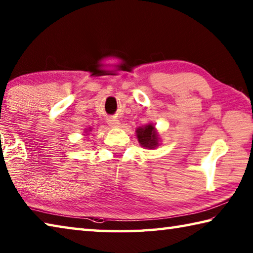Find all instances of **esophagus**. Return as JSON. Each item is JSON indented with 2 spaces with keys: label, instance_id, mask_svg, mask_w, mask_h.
<instances>
[{
  "label": "esophagus",
  "instance_id": "obj_1",
  "mask_svg": "<svg viewBox=\"0 0 253 253\" xmlns=\"http://www.w3.org/2000/svg\"><path fill=\"white\" fill-rule=\"evenodd\" d=\"M107 123H108V125L113 128H117L121 126V122L114 117H109L108 119H107Z\"/></svg>",
  "mask_w": 253,
  "mask_h": 253
}]
</instances>
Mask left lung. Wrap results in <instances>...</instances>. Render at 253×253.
<instances>
[{"label":"left lung","instance_id":"1","mask_svg":"<svg viewBox=\"0 0 253 253\" xmlns=\"http://www.w3.org/2000/svg\"><path fill=\"white\" fill-rule=\"evenodd\" d=\"M136 135L138 138L139 144L143 147L153 149L158 146V134L155 129V126L152 124L146 125L145 127H139L136 129Z\"/></svg>","mask_w":253,"mask_h":253}]
</instances>
